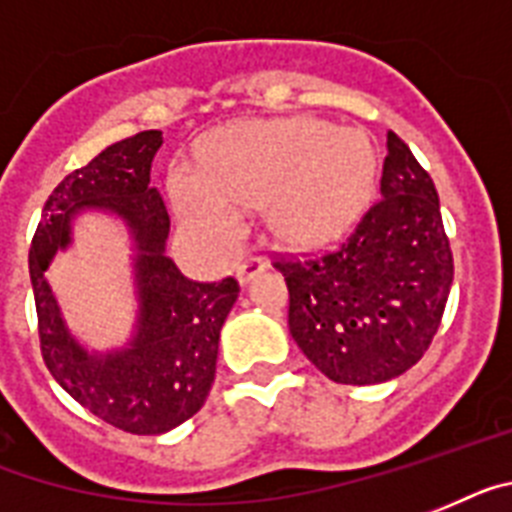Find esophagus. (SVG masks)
I'll return each mask as SVG.
<instances>
[{
  "mask_svg": "<svg viewBox=\"0 0 512 512\" xmlns=\"http://www.w3.org/2000/svg\"><path fill=\"white\" fill-rule=\"evenodd\" d=\"M265 268H268V265H265V260H260V257H244L242 263L236 265V278H239V283H249L257 273H263Z\"/></svg>",
  "mask_w": 512,
  "mask_h": 512,
  "instance_id": "34e87169",
  "label": "esophagus"
}]
</instances>
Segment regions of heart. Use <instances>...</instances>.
Returning <instances> with one entry per match:
<instances>
[{
  "instance_id": "obj_1",
  "label": "heart",
  "mask_w": 512,
  "mask_h": 512,
  "mask_svg": "<svg viewBox=\"0 0 512 512\" xmlns=\"http://www.w3.org/2000/svg\"><path fill=\"white\" fill-rule=\"evenodd\" d=\"M375 150L359 130L320 119L252 122L226 130L205 166L176 163L171 197L184 226L218 247L242 234V210L263 208L276 239L317 247L341 236L367 203Z\"/></svg>"
}]
</instances>
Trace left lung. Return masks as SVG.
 <instances>
[{
  "mask_svg": "<svg viewBox=\"0 0 512 512\" xmlns=\"http://www.w3.org/2000/svg\"><path fill=\"white\" fill-rule=\"evenodd\" d=\"M273 265L289 286L291 336L322 375L341 385L403 375L429 349L453 286L432 176L388 132L380 197L346 242Z\"/></svg>",
  "mask_w": 512,
  "mask_h": 512,
  "instance_id": "1",
  "label": "left lung"
}]
</instances>
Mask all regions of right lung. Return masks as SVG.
Instances as JSON below:
<instances>
[{"label":"right lung","mask_w":512,"mask_h":512,"mask_svg":"<svg viewBox=\"0 0 512 512\" xmlns=\"http://www.w3.org/2000/svg\"><path fill=\"white\" fill-rule=\"evenodd\" d=\"M161 143L158 130L137 132L64 176L46 200L28 252L38 338L51 377L90 414L132 435H161L203 409L216 380L223 320L239 296L236 278L190 281L166 257L169 210L150 187V163ZM80 207L117 212L138 247V333L127 350L111 355H88L69 336L43 276L50 257L71 241L69 221Z\"/></svg>","instance_id":"obj_1"}]
</instances>
